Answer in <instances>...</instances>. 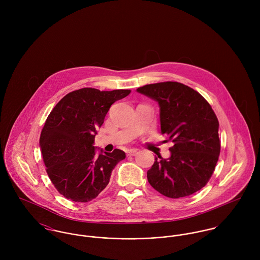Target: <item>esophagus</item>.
I'll return each instance as SVG.
<instances>
[{"label":"esophagus","mask_w":260,"mask_h":260,"mask_svg":"<svg viewBox=\"0 0 260 260\" xmlns=\"http://www.w3.org/2000/svg\"><path fill=\"white\" fill-rule=\"evenodd\" d=\"M136 153H137V150H136V149H130V150H127V151H126L127 156H134V155H136Z\"/></svg>","instance_id":"1"}]
</instances>
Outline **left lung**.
I'll list each match as a JSON object with an SVG mask.
<instances>
[{"label": "left lung", "mask_w": 260, "mask_h": 260, "mask_svg": "<svg viewBox=\"0 0 260 260\" xmlns=\"http://www.w3.org/2000/svg\"><path fill=\"white\" fill-rule=\"evenodd\" d=\"M160 106L161 132L171 141V156L155 157L147 171L150 185L169 198L189 196L207 184L220 154L219 122L210 104L178 82L149 84L137 89Z\"/></svg>", "instance_id": "1"}]
</instances>
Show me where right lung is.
<instances>
[{"label":"right lung","mask_w":260,"mask_h":260,"mask_svg":"<svg viewBox=\"0 0 260 260\" xmlns=\"http://www.w3.org/2000/svg\"><path fill=\"white\" fill-rule=\"evenodd\" d=\"M131 90L82 88L64 96L49 114L40 136L46 171L55 188L75 202H89L108 185L112 170L125 153L96 155L97 129L112 104Z\"/></svg>","instance_id":"right-lung-1"}]
</instances>
